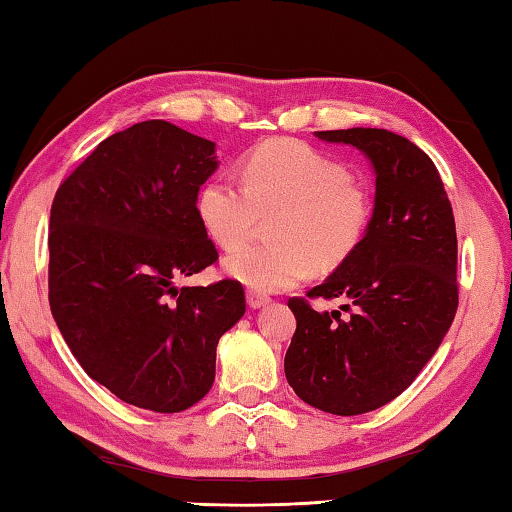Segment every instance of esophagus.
<instances>
[{
  "label": "esophagus",
  "mask_w": 512,
  "mask_h": 512,
  "mask_svg": "<svg viewBox=\"0 0 512 512\" xmlns=\"http://www.w3.org/2000/svg\"><path fill=\"white\" fill-rule=\"evenodd\" d=\"M268 296H264V293H259V291H248L246 293V302H248V307L250 309H259V307H264V305H268Z\"/></svg>",
  "instance_id": "1"
}]
</instances>
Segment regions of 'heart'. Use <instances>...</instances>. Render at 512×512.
<instances>
[{
	"mask_svg": "<svg viewBox=\"0 0 512 512\" xmlns=\"http://www.w3.org/2000/svg\"><path fill=\"white\" fill-rule=\"evenodd\" d=\"M372 207V192L348 164L298 140L259 144L244 160V187L210 178L196 196L198 219L223 250L244 246L271 219L268 244L225 257L232 280L264 293L348 262L366 239Z\"/></svg>",
	"mask_w": 512,
	"mask_h": 512,
	"instance_id": "obj_1",
	"label": "heart"
}]
</instances>
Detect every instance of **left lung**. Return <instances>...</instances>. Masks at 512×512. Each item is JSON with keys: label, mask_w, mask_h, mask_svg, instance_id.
Listing matches in <instances>:
<instances>
[{"label": "left lung", "mask_w": 512, "mask_h": 512, "mask_svg": "<svg viewBox=\"0 0 512 512\" xmlns=\"http://www.w3.org/2000/svg\"><path fill=\"white\" fill-rule=\"evenodd\" d=\"M316 135L366 155L375 169V207L357 253L307 293L348 298L341 307L348 316L289 300L298 325L284 375L314 409L359 415L404 393L452 327L456 223L436 164L406 137L384 128Z\"/></svg>", "instance_id": "left-lung-1"}]
</instances>
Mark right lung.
Returning <instances> with one entry per match:
<instances>
[{
    "instance_id": "obj_1",
    "label": "right lung",
    "mask_w": 512,
    "mask_h": 512,
    "mask_svg": "<svg viewBox=\"0 0 512 512\" xmlns=\"http://www.w3.org/2000/svg\"><path fill=\"white\" fill-rule=\"evenodd\" d=\"M216 144L162 119L110 135L58 187L49 305L69 350L121 402L178 413L214 384L244 287H176L219 253L196 212Z\"/></svg>"
}]
</instances>
